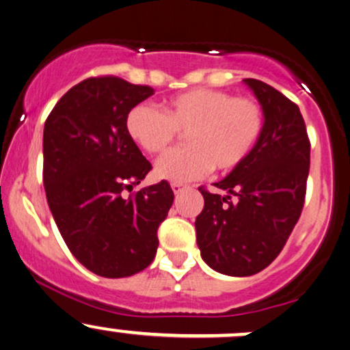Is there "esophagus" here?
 Wrapping results in <instances>:
<instances>
[{
  "mask_svg": "<svg viewBox=\"0 0 350 350\" xmlns=\"http://www.w3.org/2000/svg\"><path fill=\"white\" fill-rule=\"evenodd\" d=\"M172 189H174L175 195H180V193H182L183 189H187V185H183V183H172Z\"/></svg>",
  "mask_w": 350,
  "mask_h": 350,
  "instance_id": "34e87169",
  "label": "esophagus"
}]
</instances>
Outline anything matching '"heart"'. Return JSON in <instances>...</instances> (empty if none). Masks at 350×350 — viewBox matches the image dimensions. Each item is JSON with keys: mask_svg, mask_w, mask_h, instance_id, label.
<instances>
[{"mask_svg": "<svg viewBox=\"0 0 350 350\" xmlns=\"http://www.w3.org/2000/svg\"><path fill=\"white\" fill-rule=\"evenodd\" d=\"M126 135L146 154L165 152L176 133L187 148L167 154L155 165L157 178L185 183L206 172L240 165L262 129V110L254 98L232 97L224 90L191 89L168 98L163 111L139 103L124 120Z\"/></svg>", "mask_w": 350, "mask_h": 350, "instance_id": "1", "label": "heart"}]
</instances>
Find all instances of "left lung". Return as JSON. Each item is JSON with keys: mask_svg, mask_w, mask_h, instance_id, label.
<instances>
[{"mask_svg": "<svg viewBox=\"0 0 350 350\" xmlns=\"http://www.w3.org/2000/svg\"><path fill=\"white\" fill-rule=\"evenodd\" d=\"M243 84L261 105V135L248 157L214 183L226 195L200 188L204 208L195 222L206 265L235 278L260 273L278 258L304 209L310 168L299 107L262 81Z\"/></svg>", "mask_w": 350, "mask_h": 350, "instance_id": "obj_1", "label": "left lung"}]
</instances>
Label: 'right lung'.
<instances>
[{"label": "right lung", "instance_id": "add662e5", "mask_svg": "<svg viewBox=\"0 0 350 350\" xmlns=\"http://www.w3.org/2000/svg\"><path fill=\"white\" fill-rule=\"evenodd\" d=\"M152 94L115 76L89 77L59 98L43 128L51 215L76 260L102 278H128L152 262L157 228L174 202L167 182L124 196L152 168L124 120Z\"/></svg>", "mask_w": 350, "mask_h": 350}]
</instances>
